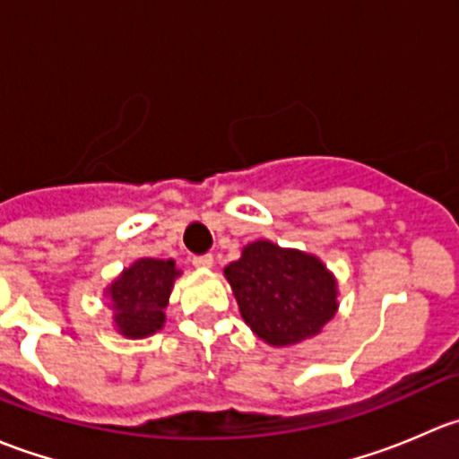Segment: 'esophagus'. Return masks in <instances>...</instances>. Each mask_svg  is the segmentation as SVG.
I'll use <instances>...</instances> for the list:
<instances>
[{
    "label": "esophagus",
    "mask_w": 459,
    "mask_h": 459,
    "mask_svg": "<svg viewBox=\"0 0 459 459\" xmlns=\"http://www.w3.org/2000/svg\"><path fill=\"white\" fill-rule=\"evenodd\" d=\"M193 266L195 268H211L212 266V255H195L193 257Z\"/></svg>",
    "instance_id": "esophagus-1"
}]
</instances>
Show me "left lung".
I'll return each instance as SVG.
<instances>
[{
  "label": "left lung",
  "instance_id": "1",
  "mask_svg": "<svg viewBox=\"0 0 459 459\" xmlns=\"http://www.w3.org/2000/svg\"><path fill=\"white\" fill-rule=\"evenodd\" d=\"M244 322L271 346L316 337L337 311V281L316 255L268 239L244 247L224 268Z\"/></svg>",
  "mask_w": 459,
  "mask_h": 459
}]
</instances>
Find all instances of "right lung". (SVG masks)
I'll return each instance as SVG.
<instances>
[{"instance_id":"add662e5","label":"right lung","mask_w":459,"mask_h":459,"mask_svg":"<svg viewBox=\"0 0 459 459\" xmlns=\"http://www.w3.org/2000/svg\"><path fill=\"white\" fill-rule=\"evenodd\" d=\"M182 271L173 259L142 257L124 268L122 275L106 289L115 316L113 322L124 337L140 340L164 326L175 277Z\"/></svg>"}]
</instances>
